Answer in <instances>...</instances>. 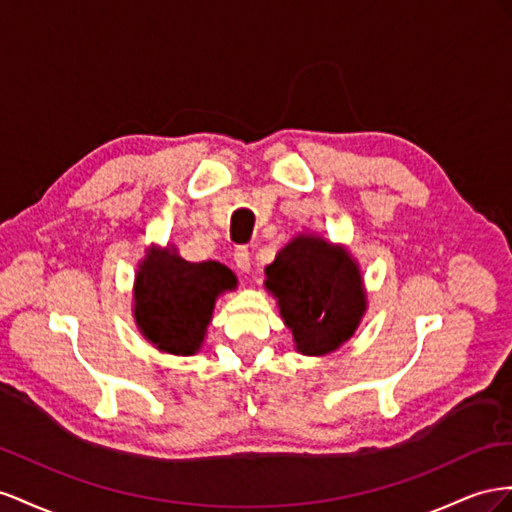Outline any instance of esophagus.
<instances>
[{
  "instance_id": "esophagus-1",
  "label": "esophagus",
  "mask_w": 512,
  "mask_h": 512,
  "mask_svg": "<svg viewBox=\"0 0 512 512\" xmlns=\"http://www.w3.org/2000/svg\"><path fill=\"white\" fill-rule=\"evenodd\" d=\"M233 261H236V268L242 272H251L253 266V259H251V251H248L246 246L236 248V253H233Z\"/></svg>"
}]
</instances>
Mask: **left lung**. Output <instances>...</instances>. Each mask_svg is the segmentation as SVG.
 Returning <instances> with one entry per match:
<instances>
[{"instance_id":"obj_1","label":"left lung","mask_w":512,"mask_h":512,"mask_svg":"<svg viewBox=\"0 0 512 512\" xmlns=\"http://www.w3.org/2000/svg\"><path fill=\"white\" fill-rule=\"evenodd\" d=\"M266 289L304 356H326L352 339L367 291L345 246L300 233L266 266Z\"/></svg>"}]
</instances>
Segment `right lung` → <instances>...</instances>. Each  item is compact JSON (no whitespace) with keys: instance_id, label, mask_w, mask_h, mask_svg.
I'll use <instances>...</instances> for the list:
<instances>
[{"instance_id":"obj_1","label":"right lung","mask_w":512,"mask_h":512,"mask_svg":"<svg viewBox=\"0 0 512 512\" xmlns=\"http://www.w3.org/2000/svg\"><path fill=\"white\" fill-rule=\"evenodd\" d=\"M236 285V274L218 261L193 264L171 244L152 246L135 276L137 328L160 352L193 356L206 337L216 298Z\"/></svg>"}]
</instances>
